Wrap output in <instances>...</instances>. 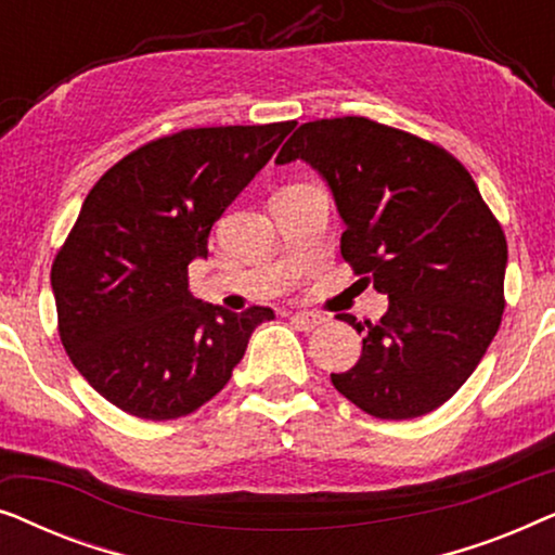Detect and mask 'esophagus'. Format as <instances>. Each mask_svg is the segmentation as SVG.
<instances>
[{"mask_svg": "<svg viewBox=\"0 0 555 555\" xmlns=\"http://www.w3.org/2000/svg\"><path fill=\"white\" fill-rule=\"evenodd\" d=\"M291 321L298 325L300 331H313L318 325H323L328 318L321 315V313H306V310H298V313L291 315Z\"/></svg>", "mask_w": 555, "mask_h": 555, "instance_id": "obj_1", "label": "esophagus"}]
</instances>
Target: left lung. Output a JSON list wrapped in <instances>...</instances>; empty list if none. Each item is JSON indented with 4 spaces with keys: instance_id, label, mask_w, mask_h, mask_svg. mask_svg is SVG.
I'll return each mask as SVG.
<instances>
[{
    "instance_id": "1",
    "label": "left lung",
    "mask_w": 555,
    "mask_h": 555,
    "mask_svg": "<svg viewBox=\"0 0 555 555\" xmlns=\"http://www.w3.org/2000/svg\"><path fill=\"white\" fill-rule=\"evenodd\" d=\"M313 166L346 232L340 255L389 295L353 369L331 374L376 420H414L452 399L505 310L507 242L469 171L437 143L363 116L302 124L275 162Z\"/></svg>"
}]
</instances>
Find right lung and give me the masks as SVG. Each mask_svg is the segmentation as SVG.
I'll return each mask as SVG.
<instances>
[{
    "instance_id": "obj_1",
    "label": "right lung",
    "mask_w": 555,
    "mask_h": 555,
    "mask_svg": "<svg viewBox=\"0 0 555 555\" xmlns=\"http://www.w3.org/2000/svg\"><path fill=\"white\" fill-rule=\"evenodd\" d=\"M295 120L186 128L143 143L98 179L52 262L73 366L139 420H179L224 389L257 325L189 293L211 224L270 162Z\"/></svg>"
}]
</instances>
